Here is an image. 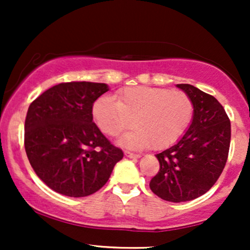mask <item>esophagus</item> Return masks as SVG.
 Segmentation results:
<instances>
[{
  "instance_id": "obj_1",
  "label": "esophagus",
  "mask_w": 250,
  "mask_h": 250,
  "mask_svg": "<svg viewBox=\"0 0 250 250\" xmlns=\"http://www.w3.org/2000/svg\"><path fill=\"white\" fill-rule=\"evenodd\" d=\"M125 157H129V159H139V157H141V155L140 154H134V153H130V151H125Z\"/></svg>"
}]
</instances>
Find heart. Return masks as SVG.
Segmentation results:
<instances>
[{
    "label": "heart",
    "instance_id": "1",
    "mask_svg": "<svg viewBox=\"0 0 250 250\" xmlns=\"http://www.w3.org/2000/svg\"><path fill=\"white\" fill-rule=\"evenodd\" d=\"M116 99L99 97L91 111L97 127L111 136L130 127L133 120L135 128L117 141L125 148L168 147L185 131L193 115L191 100L179 90L129 87L120 91Z\"/></svg>",
    "mask_w": 250,
    "mask_h": 250
}]
</instances>
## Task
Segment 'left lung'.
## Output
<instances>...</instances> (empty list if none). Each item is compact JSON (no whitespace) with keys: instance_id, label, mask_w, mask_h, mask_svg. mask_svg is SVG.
Listing matches in <instances>:
<instances>
[{"instance_id":"1","label":"left lung","mask_w":250,"mask_h":250,"mask_svg":"<svg viewBox=\"0 0 250 250\" xmlns=\"http://www.w3.org/2000/svg\"><path fill=\"white\" fill-rule=\"evenodd\" d=\"M193 103V119L185 135L160 154V170L151 191L169 202L197 199L210 189L225 168L230 146V121L214 96L191 84H177Z\"/></svg>"}]
</instances>
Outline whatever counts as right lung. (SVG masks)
<instances>
[{
    "label": "right lung",
    "instance_id": "obj_1",
    "mask_svg": "<svg viewBox=\"0 0 250 250\" xmlns=\"http://www.w3.org/2000/svg\"><path fill=\"white\" fill-rule=\"evenodd\" d=\"M109 90L105 83L54 85L28 108L24 148L37 176L70 197L94 194L107 183L123 153L93 122V104Z\"/></svg>",
    "mask_w": 250,
    "mask_h": 250
}]
</instances>
